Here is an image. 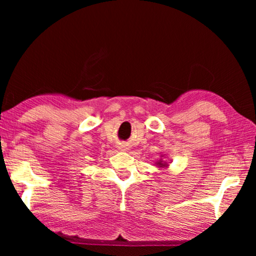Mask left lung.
Wrapping results in <instances>:
<instances>
[{"label": "left lung", "instance_id": "8db88e82", "mask_svg": "<svg viewBox=\"0 0 256 256\" xmlns=\"http://www.w3.org/2000/svg\"><path fill=\"white\" fill-rule=\"evenodd\" d=\"M159 164H162V162H159Z\"/></svg>", "mask_w": 256, "mask_h": 256}]
</instances>
